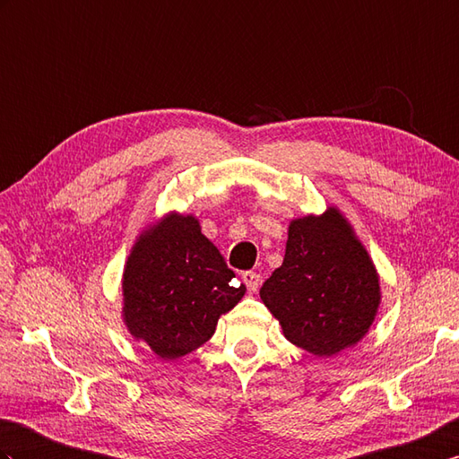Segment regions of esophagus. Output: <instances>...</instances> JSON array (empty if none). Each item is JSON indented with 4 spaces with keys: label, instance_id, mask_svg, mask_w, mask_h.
<instances>
[{
    "label": "esophagus",
    "instance_id": "obj_1",
    "mask_svg": "<svg viewBox=\"0 0 459 459\" xmlns=\"http://www.w3.org/2000/svg\"><path fill=\"white\" fill-rule=\"evenodd\" d=\"M242 281H244V285L248 287L250 293H255V291H258V287H260V275L255 272H244Z\"/></svg>",
    "mask_w": 459,
    "mask_h": 459
}]
</instances>
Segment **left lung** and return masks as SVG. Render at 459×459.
Returning <instances> with one entry per match:
<instances>
[{
	"instance_id": "8db88e82",
	"label": "left lung",
	"mask_w": 459,
	"mask_h": 459,
	"mask_svg": "<svg viewBox=\"0 0 459 459\" xmlns=\"http://www.w3.org/2000/svg\"><path fill=\"white\" fill-rule=\"evenodd\" d=\"M260 297L291 344L330 358L369 333L381 285L354 227L328 207L290 222L283 264L264 281Z\"/></svg>"
}]
</instances>
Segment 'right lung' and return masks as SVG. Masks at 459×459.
Returning <instances> with one entry per match:
<instances>
[{
  "mask_svg": "<svg viewBox=\"0 0 459 459\" xmlns=\"http://www.w3.org/2000/svg\"><path fill=\"white\" fill-rule=\"evenodd\" d=\"M194 215L168 212L143 230L123 272V323L158 358L178 359L215 334L247 287Z\"/></svg>",
  "mask_w": 459,
  "mask_h": 459,
  "instance_id": "add662e5",
  "label": "right lung"
}]
</instances>
